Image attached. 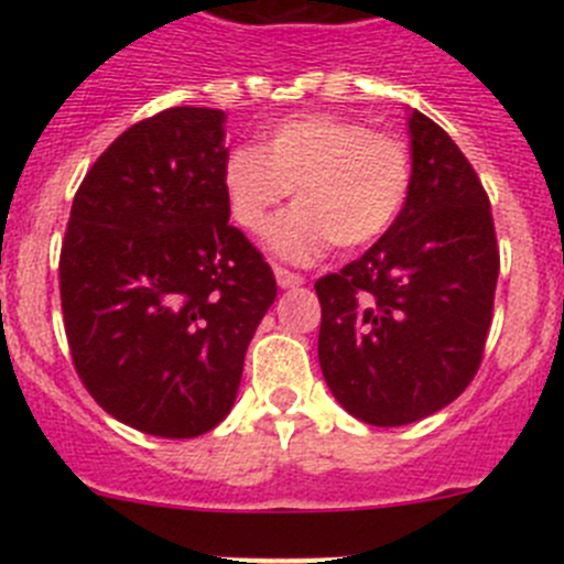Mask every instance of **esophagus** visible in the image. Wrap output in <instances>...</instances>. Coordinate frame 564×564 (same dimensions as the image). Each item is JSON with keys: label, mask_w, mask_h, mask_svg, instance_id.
<instances>
[{"label": "esophagus", "mask_w": 564, "mask_h": 564, "mask_svg": "<svg viewBox=\"0 0 564 564\" xmlns=\"http://www.w3.org/2000/svg\"><path fill=\"white\" fill-rule=\"evenodd\" d=\"M275 281L281 289H292L303 283V275H297V272L292 270H283V267H275Z\"/></svg>", "instance_id": "esophagus-1"}]
</instances>
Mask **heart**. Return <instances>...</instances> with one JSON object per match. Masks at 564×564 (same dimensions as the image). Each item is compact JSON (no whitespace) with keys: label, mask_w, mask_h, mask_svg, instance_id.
Segmentation results:
<instances>
[{"label":"heart","mask_w":564,"mask_h":564,"mask_svg":"<svg viewBox=\"0 0 564 564\" xmlns=\"http://www.w3.org/2000/svg\"><path fill=\"white\" fill-rule=\"evenodd\" d=\"M412 182L406 141L338 113L281 119L267 130L261 150L240 144L224 163L231 215L248 231H259L294 187L297 207L267 237L292 261L316 259L329 242L371 246L403 213Z\"/></svg>","instance_id":"1"}]
</instances>
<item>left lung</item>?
Returning <instances> with one entry per match:
<instances>
[{"instance_id": "1", "label": "left lung", "mask_w": 564, "mask_h": 564, "mask_svg": "<svg viewBox=\"0 0 564 564\" xmlns=\"http://www.w3.org/2000/svg\"><path fill=\"white\" fill-rule=\"evenodd\" d=\"M414 182L388 235L318 278V366L335 401L392 429L453 403L480 368L499 248L491 204L456 141L409 113Z\"/></svg>"}]
</instances>
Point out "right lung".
I'll return each instance as SVG.
<instances>
[{"mask_svg": "<svg viewBox=\"0 0 564 564\" xmlns=\"http://www.w3.org/2000/svg\"><path fill=\"white\" fill-rule=\"evenodd\" d=\"M226 113L174 106L124 130L76 191L59 256L73 366L119 423L163 440L235 406L275 275L229 226Z\"/></svg>", "mask_w": 564, "mask_h": 564, "instance_id": "obj_1", "label": "right lung"}]
</instances>
